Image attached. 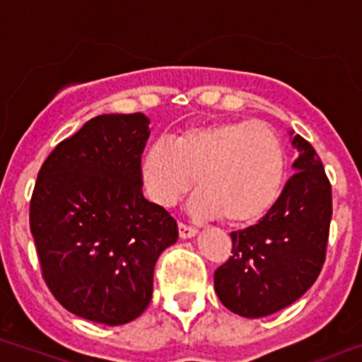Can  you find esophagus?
<instances>
[{
	"mask_svg": "<svg viewBox=\"0 0 362 362\" xmlns=\"http://www.w3.org/2000/svg\"><path fill=\"white\" fill-rule=\"evenodd\" d=\"M197 235V228L188 226L185 222H179V237L181 238H192Z\"/></svg>",
	"mask_w": 362,
	"mask_h": 362,
	"instance_id": "obj_1",
	"label": "esophagus"
}]
</instances>
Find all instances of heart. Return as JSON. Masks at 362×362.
<instances>
[{"instance_id":"heart-1","label":"heart","mask_w":362,"mask_h":362,"mask_svg":"<svg viewBox=\"0 0 362 362\" xmlns=\"http://www.w3.org/2000/svg\"><path fill=\"white\" fill-rule=\"evenodd\" d=\"M147 194L161 206H174L195 185V217H221L251 224L280 197L287 158L273 129L242 120H217L156 141L141 158Z\"/></svg>"}]
</instances>
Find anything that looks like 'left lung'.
I'll return each instance as SVG.
<instances>
[{"instance_id": "8db88e82", "label": "left lung", "mask_w": 362, "mask_h": 362, "mask_svg": "<svg viewBox=\"0 0 362 362\" xmlns=\"http://www.w3.org/2000/svg\"><path fill=\"white\" fill-rule=\"evenodd\" d=\"M293 136V132H289ZM294 174L262 221L231 233V257L214 274L222 305L244 317L285 309L320 276L332 218V187L313 145L293 136Z\"/></svg>"}]
</instances>
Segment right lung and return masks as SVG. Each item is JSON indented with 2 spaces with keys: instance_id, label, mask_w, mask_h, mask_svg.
<instances>
[{
  "instance_id": "obj_1",
  "label": "right lung",
  "mask_w": 362,
  "mask_h": 362,
  "mask_svg": "<svg viewBox=\"0 0 362 362\" xmlns=\"http://www.w3.org/2000/svg\"><path fill=\"white\" fill-rule=\"evenodd\" d=\"M147 116L100 115L53 148L30 201L42 278L66 310L124 325L152 298L154 265L177 222L144 197Z\"/></svg>"
}]
</instances>
